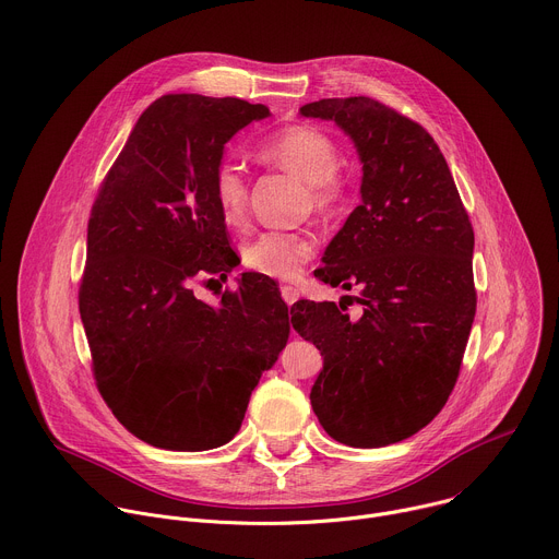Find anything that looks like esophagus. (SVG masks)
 <instances>
[{"mask_svg": "<svg viewBox=\"0 0 559 559\" xmlns=\"http://www.w3.org/2000/svg\"><path fill=\"white\" fill-rule=\"evenodd\" d=\"M280 290H282V297H284V301L286 304H295L297 299H299V290L295 288V286H280Z\"/></svg>", "mask_w": 559, "mask_h": 559, "instance_id": "1", "label": "esophagus"}]
</instances>
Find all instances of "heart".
<instances>
[{
	"instance_id": "obj_1",
	"label": "heart",
	"mask_w": 559,
	"mask_h": 559,
	"mask_svg": "<svg viewBox=\"0 0 559 559\" xmlns=\"http://www.w3.org/2000/svg\"><path fill=\"white\" fill-rule=\"evenodd\" d=\"M258 156L282 167L304 182L319 213L337 211L346 198V185L340 178V150L334 141L306 123H295L269 134L258 145ZM213 200L227 225H242L249 209V187L242 169L234 163H219L213 171ZM314 253V238L308 234L264 231L242 249V262L260 275L293 280Z\"/></svg>"
}]
</instances>
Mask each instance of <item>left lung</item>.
<instances>
[{"mask_svg": "<svg viewBox=\"0 0 559 559\" xmlns=\"http://www.w3.org/2000/svg\"><path fill=\"white\" fill-rule=\"evenodd\" d=\"M301 117L334 121L361 160V204L314 277L353 290L359 319L299 299L293 328L323 357L310 405L321 427L372 450L423 429L448 403L476 314L474 229L433 139L368 98H321Z\"/></svg>", "mask_w": 559, "mask_h": 559, "instance_id": "1", "label": "left lung"}]
</instances>
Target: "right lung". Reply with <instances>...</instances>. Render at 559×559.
Returning <instances> with one entry per match:
<instances>
[{
    "mask_svg": "<svg viewBox=\"0 0 559 559\" xmlns=\"http://www.w3.org/2000/svg\"><path fill=\"white\" fill-rule=\"evenodd\" d=\"M266 117V105L231 96L156 98L92 206L79 288L92 372L111 414L160 450L229 442L288 342L275 282L242 273L217 306L191 288L238 264L211 182L225 145Z\"/></svg>",
    "mask_w": 559,
    "mask_h": 559,
    "instance_id": "obj_1",
    "label": "right lung"
}]
</instances>
